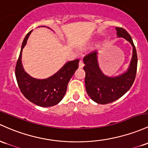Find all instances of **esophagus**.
Wrapping results in <instances>:
<instances>
[{"label":"esophagus","mask_w":148,"mask_h":148,"mask_svg":"<svg viewBox=\"0 0 148 148\" xmlns=\"http://www.w3.org/2000/svg\"><path fill=\"white\" fill-rule=\"evenodd\" d=\"M84 62H83V60H80V61H79V67L82 69V68L84 67Z\"/></svg>","instance_id":"obj_1"}]
</instances>
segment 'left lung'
<instances>
[{
  "label": "left lung",
  "instance_id": "1",
  "mask_svg": "<svg viewBox=\"0 0 148 148\" xmlns=\"http://www.w3.org/2000/svg\"><path fill=\"white\" fill-rule=\"evenodd\" d=\"M115 29L117 37L126 39L133 47L132 58L127 70L119 76L108 77L99 66L98 51H92L84 58L86 90L94 102L102 105L112 103L123 96L132 86L137 71V53L131 36L124 29Z\"/></svg>",
  "mask_w": 148,
  "mask_h": 148
}]
</instances>
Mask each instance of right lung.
I'll return each instance as SVG.
<instances>
[{
	"label": "right lung",
	"instance_id": "add662e5",
	"mask_svg": "<svg viewBox=\"0 0 148 148\" xmlns=\"http://www.w3.org/2000/svg\"><path fill=\"white\" fill-rule=\"evenodd\" d=\"M49 28V27H48ZM30 31L22 42L18 60L15 67V76L21 92L27 100L38 106L47 108L57 105L65 95L68 83L79 67V60L66 62L58 72L44 79L31 77L25 71L22 64V53L27 44Z\"/></svg>",
	"mask_w": 148,
	"mask_h": 148
}]
</instances>
